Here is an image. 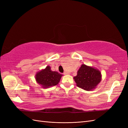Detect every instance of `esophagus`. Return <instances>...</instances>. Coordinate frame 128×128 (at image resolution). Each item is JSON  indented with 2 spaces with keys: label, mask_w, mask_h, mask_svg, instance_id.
<instances>
[{
  "label": "esophagus",
  "mask_w": 128,
  "mask_h": 128,
  "mask_svg": "<svg viewBox=\"0 0 128 128\" xmlns=\"http://www.w3.org/2000/svg\"><path fill=\"white\" fill-rule=\"evenodd\" d=\"M64 75H69V73H68L67 72H64Z\"/></svg>",
  "instance_id": "34e87169"
}]
</instances>
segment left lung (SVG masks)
Here are the masks:
<instances>
[{
    "label": "left lung",
    "mask_w": 128,
    "mask_h": 128,
    "mask_svg": "<svg viewBox=\"0 0 128 128\" xmlns=\"http://www.w3.org/2000/svg\"><path fill=\"white\" fill-rule=\"evenodd\" d=\"M102 73L99 69L82 64L74 77L76 86L86 91L95 89L102 80Z\"/></svg>",
    "instance_id": "obj_1"
}]
</instances>
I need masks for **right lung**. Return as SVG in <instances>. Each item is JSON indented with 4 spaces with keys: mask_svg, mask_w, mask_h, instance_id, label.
<instances>
[{
    "mask_svg": "<svg viewBox=\"0 0 128 128\" xmlns=\"http://www.w3.org/2000/svg\"><path fill=\"white\" fill-rule=\"evenodd\" d=\"M62 75L57 72L51 70V67L48 66L45 69L37 72L35 80L42 88H48L56 86L59 83Z\"/></svg>",
    "mask_w": 128,
    "mask_h": 128,
    "instance_id": "obj_1",
    "label": "right lung"
}]
</instances>
